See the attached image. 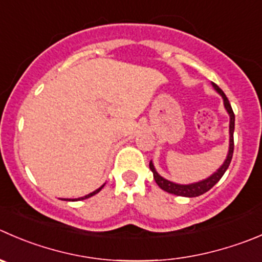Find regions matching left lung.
<instances>
[{"mask_svg": "<svg viewBox=\"0 0 262 262\" xmlns=\"http://www.w3.org/2000/svg\"><path fill=\"white\" fill-rule=\"evenodd\" d=\"M212 85H214L215 90L217 91V93H220V95H222L223 100H224L225 108H227V111L229 113V116H230L229 152H228L227 160H225L224 164L222 165V167H220L216 172H214V174H212L210 178H207V179H205V180H201V182H199V183H192V184H187V185L175 184V183L164 179L161 175L157 174V171L155 170V167H154V164H152V161H151L149 162V169H151V171L154 172L155 182H156L157 185H159L161 189H164L165 192L171 193V194L183 195V197H197V195H201V194H204V193H206L207 190L211 189V188L214 187V185L216 184L220 179H222V177L224 175V172L227 171V169L229 167L230 161H232V157H233V151H234V137H233V133H234V113H233V108H232V106H230V103H229V101H228L225 93L223 92V91L220 90L216 84H215V83H212Z\"/></svg>", "mask_w": 262, "mask_h": 262, "instance_id": "8db88e82", "label": "left lung"}]
</instances>
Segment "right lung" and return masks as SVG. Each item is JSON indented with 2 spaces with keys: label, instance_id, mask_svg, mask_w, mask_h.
<instances>
[{
  "label": "right lung",
  "instance_id": "right-lung-1",
  "mask_svg": "<svg viewBox=\"0 0 262 262\" xmlns=\"http://www.w3.org/2000/svg\"><path fill=\"white\" fill-rule=\"evenodd\" d=\"M102 188H103V185H102V187H100V188H98V189H96L95 192L90 193V194L84 195V197H80V199H78V200H85V199H90V197H92V195H95L96 193H98V192H100V190L102 189ZM65 201H77V199H75V200H65Z\"/></svg>",
  "mask_w": 262,
  "mask_h": 262
}]
</instances>
